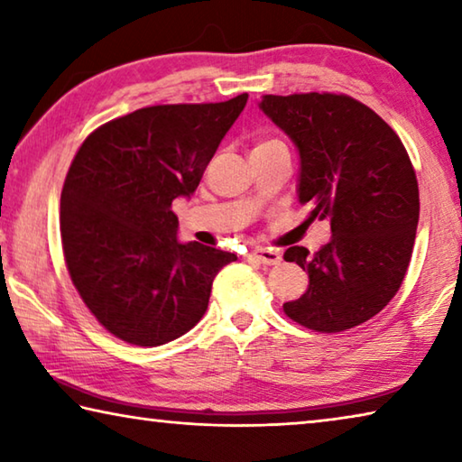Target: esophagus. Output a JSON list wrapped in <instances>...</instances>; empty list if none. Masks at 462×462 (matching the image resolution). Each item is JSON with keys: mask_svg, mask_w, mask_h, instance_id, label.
<instances>
[{"mask_svg": "<svg viewBox=\"0 0 462 462\" xmlns=\"http://www.w3.org/2000/svg\"><path fill=\"white\" fill-rule=\"evenodd\" d=\"M248 256L263 264H279L281 263V253L275 248H254Z\"/></svg>", "mask_w": 462, "mask_h": 462, "instance_id": "34e87169", "label": "esophagus"}]
</instances>
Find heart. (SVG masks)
<instances>
[{
	"label": "heart",
	"instance_id": "1",
	"mask_svg": "<svg viewBox=\"0 0 462 462\" xmlns=\"http://www.w3.org/2000/svg\"><path fill=\"white\" fill-rule=\"evenodd\" d=\"M263 144H269V143H263ZM263 144H259V146H263Z\"/></svg>",
	"mask_w": 462,
	"mask_h": 462
}]
</instances>
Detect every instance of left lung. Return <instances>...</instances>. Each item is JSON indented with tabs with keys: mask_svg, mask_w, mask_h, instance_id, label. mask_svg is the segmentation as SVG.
Segmentation results:
<instances>
[{
	"mask_svg": "<svg viewBox=\"0 0 462 462\" xmlns=\"http://www.w3.org/2000/svg\"><path fill=\"white\" fill-rule=\"evenodd\" d=\"M259 107L300 152L297 198L310 220H330L318 253L291 246L283 259L308 271L293 322L342 332L366 322L402 287L420 217V193L400 136L371 107L336 93L264 96Z\"/></svg>",
	"mask_w": 462,
	"mask_h": 462,
	"instance_id": "left-lung-1",
	"label": "left lung"
}]
</instances>
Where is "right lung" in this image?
Instances as JSON below:
<instances>
[{
  "label": "right lung",
  "instance_id": "1",
  "mask_svg": "<svg viewBox=\"0 0 462 462\" xmlns=\"http://www.w3.org/2000/svg\"><path fill=\"white\" fill-rule=\"evenodd\" d=\"M248 93L220 104L136 109L85 138L60 193L69 275L107 332L138 346L179 338L208 310L236 254L179 242L177 198H191Z\"/></svg>",
  "mask_w": 462,
  "mask_h": 462
}]
</instances>
